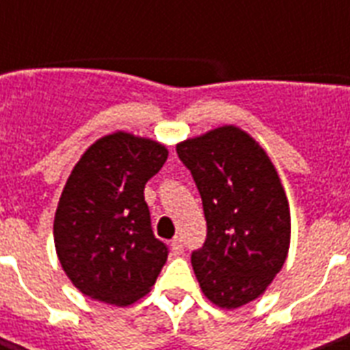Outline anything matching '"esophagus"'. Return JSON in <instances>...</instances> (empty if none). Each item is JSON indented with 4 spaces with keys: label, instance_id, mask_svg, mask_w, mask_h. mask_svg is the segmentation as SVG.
Instances as JSON below:
<instances>
[{
    "label": "esophagus",
    "instance_id": "esophagus-1",
    "mask_svg": "<svg viewBox=\"0 0 350 350\" xmlns=\"http://www.w3.org/2000/svg\"><path fill=\"white\" fill-rule=\"evenodd\" d=\"M170 249H172V252H174L176 256L181 254V252H183V243H181V238L172 239V241H170Z\"/></svg>",
    "mask_w": 350,
    "mask_h": 350
}]
</instances>
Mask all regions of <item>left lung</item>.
Segmentation results:
<instances>
[{
    "mask_svg": "<svg viewBox=\"0 0 350 350\" xmlns=\"http://www.w3.org/2000/svg\"><path fill=\"white\" fill-rule=\"evenodd\" d=\"M176 152L207 219V239L191 258L198 283L219 309H238L260 298L287 260L291 211L282 180L265 148L236 125L187 137Z\"/></svg>",
    "mask_w": 350,
    "mask_h": 350,
    "instance_id": "8db88e82",
    "label": "left lung"
}]
</instances>
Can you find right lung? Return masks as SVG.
<instances>
[{"instance_id":"add662e5","label":"right lung","mask_w":350,"mask_h":350,"mask_svg":"<svg viewBox=\"0 0 350 350\" xmlns=\"http://www.w3.org/2000/svg\"><path fill=\"white\" fill-rule=\"evenodd\" d=\"M167 156L163 143L116 131L74 165L57 202L54 245L81 294L126 307L150 293L169 250L154 238L143 191Z\"/></svg>"}]
</instances>
